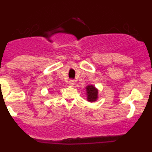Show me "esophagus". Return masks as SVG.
Instances as JSON below:
<instances>
[{
  "label": "esophagus",
  "instance_id": "esophagus-1",
  "mask_svg": "<svg viewBox=\"0 0 152 152\" xmlns=\"http://www.w3.org/2000/svg\"><path fill=\"white\" fill-rule=\"evenodd\" d=\"M74 84H75V81L74 80H70V81H69V85H70V86H73Z\"/></svg>",
  "mask_w": 152,
  "mask_h": 152
}]
</instances>
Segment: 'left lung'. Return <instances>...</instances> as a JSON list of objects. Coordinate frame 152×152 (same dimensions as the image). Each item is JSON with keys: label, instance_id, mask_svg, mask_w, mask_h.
<instances>
[{"label": "left lung", "instance_id": "left-lung-1", "mask_svg": "<svg viewBox=\"0 0 152 152\" xmlns=\"http://www.w3.org/2000/svg\"><path fill=\"white\" fill-rule=\"evenodd\" d=\"M87 101L89 102H94L98 99L99 90L93 85H88L86 87Z\"/></svg>", "mask_w": 152, "mask_h": 152}]
</instances>
